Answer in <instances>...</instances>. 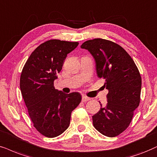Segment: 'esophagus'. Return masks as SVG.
Returning <instances> with one entry per match:
<instances>
[{"mask_svg":"<svg viewBox=\"0 0 157 157\" xmlns=\"http://www.w3.org/2000/svg\"><path fill=\"white\" fill-rule=\"evenodd\" d=\"M90 98H88V97H87V96H83L82 98V102L88 101H90Z\"/></svg>","mask_w":157,"mask_h":157,"instance_id":"esophagus-1","label":"esophagus"}]
</instances>
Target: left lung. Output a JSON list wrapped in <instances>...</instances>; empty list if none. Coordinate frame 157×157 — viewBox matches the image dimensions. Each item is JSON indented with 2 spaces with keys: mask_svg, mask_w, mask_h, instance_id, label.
Masks as SVG:
<instances>
[{
  "mask_svg": "<svg viewBox=\"0 0 157 157\" xmlns=\"http://www.w3.org/2000/svg\"><path fill=\"white\" fill-rule=\"evenodd\" d=\"M81 48L92 54L97 75L104 79V86L109 90L106 106L101 104L100 110L92 117L93 126L104 136H117L128 128L139 106V71L127 51L112 41L96 38L85 41Z\"/></svg>",
  "mask_w": 157,
  "mask_h": 157,
  "instance_id": "obj_1",
  "label": "left lung"
}]
</instances>
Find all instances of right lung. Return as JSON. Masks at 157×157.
<instances>
[{
  "mask_svg": "<svg viewBox=\"0 0 157 157\" xmlns=\"http://www.w3.org/2000/svg\"><path fill=\"white\" fill-rule=\"evenodd\" d=\"M78 44L45 41L31 53L21 73V93L29 117L37 131L48 138L58 136L68 128L72 112L81 101L79 93L65 94L53 85L67 54Z\"/></svg>",
  "mask_w": 157,
  "mask_h": 157,
  "instance_id": "obj_1",
  "label": "right lung"
}]
</instances>
